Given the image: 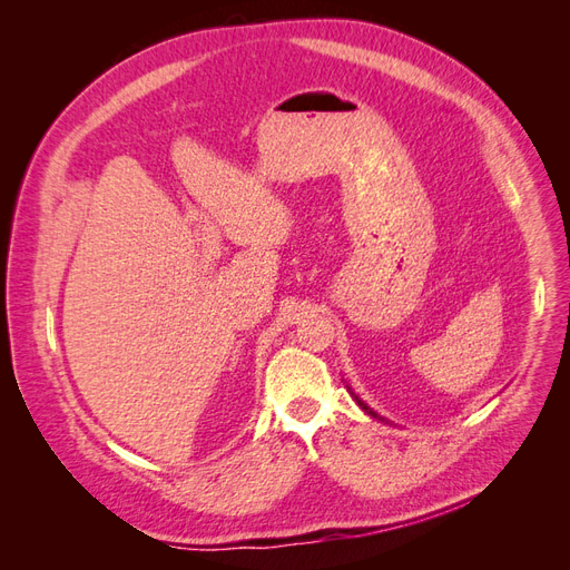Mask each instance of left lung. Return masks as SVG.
<instances>
[{
	"mask_svg": "<svg viewBox=\"0 0 570 570\" xmlns=\"http://www.w3.org/2000/svg\"><path fill=\"white\" fill-rule=\"evenodd\" d=\"M347 390H350V394H352V396H354V402H356V404H358V406H361V409H364V411H366V413H368V416H373V419H377V421H385V419H383V416H377V413H375V411H373V409H371V406H368V404H366V402H364V400H361V396H358V394H356V392H354V390H352V387H350V385H347Z\"/></svg>",
	"mask_w": 570,
	"mask_h": 570,
	"instance_id": "obj_1",
	"label": "left lung"
}]
</instances>
